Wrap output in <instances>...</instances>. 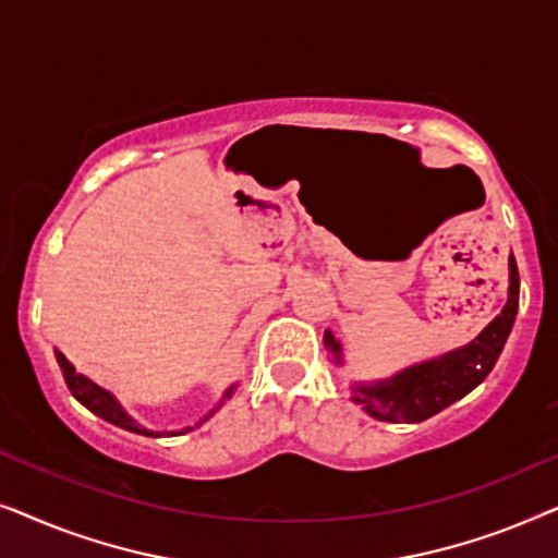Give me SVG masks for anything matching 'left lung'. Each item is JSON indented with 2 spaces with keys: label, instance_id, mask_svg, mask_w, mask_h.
Returning <instances> with one entry per match:
<instances>
[{
  "label": "left lung",
  "instance_id": "left-lung-1",
  "mask_svg": "<svg viewBox=\"0 0 558 558\" xmlns=\"http://www.w3.org/2000/svg\"><path fill=\"white\" fill-rule=\"evenodd\" d=\"M510 284L508 302L500 315L477 335L475 340L452 353H445L434 361H424L411 368L396 373L386 380H373V384H355L353 401L368 411L378 422L391 424H418L424 418L439 414L449 403L460 401L472 388L483 384L487 373L493 371L495 361L502 353L510 330H513L518 315V292H521V279H518L515 258H508ZM325 348L335 355V363H342V348L330 330H325Z\"/></svg>",
  "mask_w": 558,
  "mask_h": 558
}]
</instances>
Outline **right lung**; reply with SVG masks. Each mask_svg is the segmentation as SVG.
<instances>
[{"mask_svg": "<svg viewBox=\"0 0 558 558\" xmlns=\"http://www.w3.org/2000/svg\"><path fill=\"white\" fill-rule=\"evenodd\" d=\"M56 357H58L60 371H63L65 386L71 388V393H73L75 399H78L88 411H94L96 416H101L104 422H109V424H113V426H121V429H126V432L144 434V437H167V434H170V437H174V434L193 432L195 426H201V424L185 426V429H180V432H151V429H144V426H142L140 422H134V418L129 416L124 409H121V403L117 401V396L109 393V391H106V388H101L98 384H94V380H90V378L83 376V373L75 371V365H73L71 361H68V357H65L63 353H60V350H56ZM231 393H233V386L228 388V391L223 393V399H220V401L216 403V409H213L210 414L205 416V418H210L213 414H216V411L220 409V403H223ZM205 418H203V422H205Z\"/></svg>", "mask_w": 558, "mask_h": 558, "instance_id": "1", "label": "right lung"}]
</instances>
